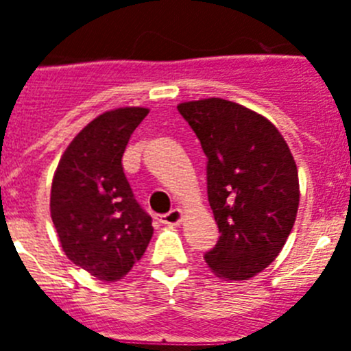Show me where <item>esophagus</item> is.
<instances>
[{
  "label": "esophagus",
  "mask_w": 351,
  "mask_h": 351,
  "mask_svg": "<svg viewBox=\"0 0 351 351\" xmlns=\"http://www.w3.org/2000/svg\"><path fill=\"white\" fill-rule=\"evenodd\" d=\"M181 221H182V210L178 209V207L161 216V223H165V225H179Z\"/></svg>",
  "instance_id": "esophagus-1"
}]
</instances>
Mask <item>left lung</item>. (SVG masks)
I'll use <instances>...</instances> for the list:
<instances>
[{"mask_svg":"<svg viewBox=\"0 0 351 351\" xmlns=\"http://www.w3.org/2000/svg\"><path fill=\"white\" fill-rule=\"evenodd\" d=\"M178 110L207 156V197L219 239L207 267L223 280H250L280 255L299 209V173L271 121L223 98Z\"/></svg>","mask_w":351,"mask_h":351,"instance_id":"8db88e82","label":"left lung"}]
</instances>
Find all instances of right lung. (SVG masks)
<instances>
[{"label":"right lung","instance_id":"obj_1","mask_svg":"<svg viewBox=\"0 0 351 351\" xmlns=\"http://www.w3.org/2000/svg\"><path fill=\"white\" fill-rule=\"evenodd\" d=\"M149 108L104 112L70 142L54 172L51 218L64 255L100 281L125 278L153 237L123 172V154Z\"/></svg>","mask_w":351,"mask_h":351}]
</instances>
